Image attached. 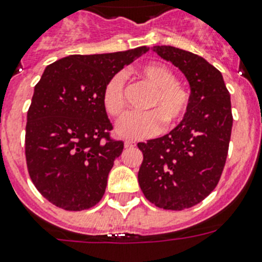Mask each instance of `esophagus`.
<instances>
[{"label":"esophagus","instance_id":"obj_1","mask_svg":"<svg viewBox=\"0 0 262 262\" xmlns=\"http://www.w3.org/2000/svg\"><path fill=\"white\" fill-rule=\"evenodd\" d=\"M135 143H133V142H124V147L127 148V149H128V148H134L135 147Z\"/></svg>","mask_w":262,"mask_h":262}]
</instances>
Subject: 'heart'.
Masks as SVG:
<instances>
[{"mask_svg": "<svg viewBox=\"0 0 262 262\" xmlns=\"http://www.w3.org/2000/svg\"><path fill=\"white\" fill-rule=\"evenodd\" d=\"M136 76L154 89L145 108L148 113L133 114L117 126V135L128 140L155 136L163 131V122L174 126L182 119L189 105V94L176 82V76L163 64H147L136 69ZM102 106L110 117L119 119L126 111L124 78L122 73L111 76L101 96Z\"/></svg>", "mask_w": 262, "mask_h": 262, "instance_id": "1", "label": "heart"}]
</instances>
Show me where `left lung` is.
<instances>
[{"instance_id": "8db88e82", "label": "left lung", "mask_w": 262, "mask_h": 262, "mask_svg": "<svg viewBox=\"0 0 262 262\" xmlns=\"http://www.w3.org/2000/svg\"><path fill=\"white\" fill-rule=\"evenodd\" d=\"M152 51L184 73L190 96L177 127L138 144L144 157L138 181L157 207L185 210L205 200L219 182L232 131L231 97L221 72L203 57L172 46Z\"/></svg>"}]
</instances>
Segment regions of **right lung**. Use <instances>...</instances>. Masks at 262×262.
I'll return each instance as SVG.
<instances>
[{"label":"right lung","instance_id":"add662e5","mask_svg":"<svg viewBox=\"0 0 262 262\" xmlns=\"http://www.w3.org/2000/svg\"><path fill=\"white\" fill-rule=\"evenodd\" d=\"M147 51L71 55L46 67L27 113L26 161L39 193L57 207L86 210L105 194L124 145L108 135L103 86Z\"/></svg>","mask_w":262,"mask_h":262}]
</instances>
